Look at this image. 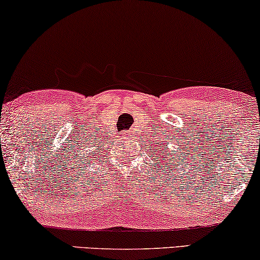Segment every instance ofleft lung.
Instances as JSON below:
<instances>
[{
  "instance_id": "left-lung-1",
  "label": "left lung",
  "mask_w": 260,
  "mask_h": 260,
  "mask_svg": "<svg viewBox=\"0 0 260 260\" xmlns=\"http://www.w3.org/2000/svg\"><path fill=\"white\" fill-rule=\"evenodd\" d=\"M167 150H168V149H167Z\"/></svg>"
}]
</instances>
